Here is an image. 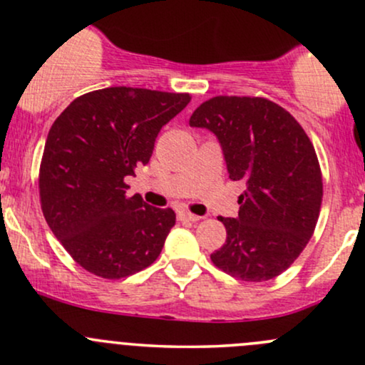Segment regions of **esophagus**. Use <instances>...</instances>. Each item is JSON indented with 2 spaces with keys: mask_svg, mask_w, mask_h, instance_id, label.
Wrapping results in <instances>:
<instances>
[{
  "mask_svg": "<svg viewBox=\"0 0 365 365\" xmlns=\"http://www.w3.org/2000/svg\"><path fill=\"white\" fill-rule=\"evenodd\" d=\"M178 218L183 220V222H199V220H201V216L192 215V213H189V211H180Z\"/></svg>",
  "mask_w": 365,
  "mask_h": 365,
  "instance_id": "esophagus-1",
  "label": "esophagus"
}]
</instances>
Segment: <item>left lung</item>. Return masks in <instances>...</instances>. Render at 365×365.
<instances>
[{
  "label": "left lung",
  "mask_w": 365,
  "mask_h": 365,
  "mask_svg": "<svg viewBox=\"0 0 365 365\" xmlns=\"http://www.w3.org/2000/svg\"><path fill=\"white\" fill-rule=\"evenodd\" d=\"M189 123L215 135L228 178L246 187L239 215L220 218L227 241L211 262L247 282L277 277L305 250L319 220L322 175L310 138L289 112L259 97H215Z\"/></svg>",
  "instance_id": "8db88e82"
}]
</instances>
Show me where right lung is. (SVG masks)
Returning <instances> with one entry per match:
<instances>
[{
	"instance_id": "1",
	"label": "right lung",
	"mask_w": 365,
	"mask_h": 365,
	"mask_svg": "<svg viewBox=\"0 0 365 365\" xmlns=\"http://www.w3.org/2000/svg\"><path fill=\"white\" fill-rule=\"evenodd\" d=\"M189 93L114 86L78 97L55 119L39 170L43 215L85 270L121 279L158 259L175 211L128 197L124 178L145 166L155 138Z\"/></svg>"
}]
</instances>
